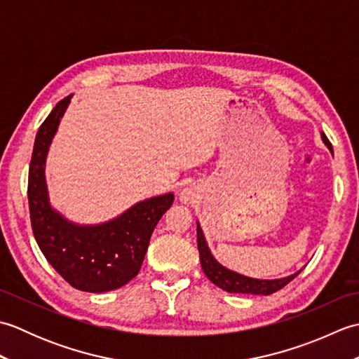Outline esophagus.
<instances>
[{
  "label": "esophagus",
  "mask_w": 359,
  "mask_h": 359,
  "mask_svg": "<svg viewBox=\"0 0 359 359\" xmlns=\"http://www.w3.org/2000/svg\"><path fill=\"white\" fill-rule=\"evenodd\" d=\"M194 199H196V194H194V191H193L191 188L182 189V193H180V201L182 202H184V203H193Z\"/></svg>",
  "instance_id": "esophagus-1"
}]
</instances>
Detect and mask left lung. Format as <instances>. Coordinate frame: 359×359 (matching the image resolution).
<instances>
[{"instance_id":"1","label":"left lung","mask_w":359,"mask_h":359,"mask_svg":"<svg viewBox=\"0 0 359 359\" xmlns=\"http://www.w3.org/2000/svg\"><path fill=\"white\" fill-rule=\"evenodd\" d=\"M323 142L325 147L330 149L333 154L332 143L327 140V137L321 134ZM197 248H199V256H201V265L203 273L207 274V278L212 282V284L217 285L219 288L225 290L228 293H243V294H271L278 292L282 287H285L290 280H293L297 274L302 271L297 270L296 273L290 274L285 278L279 279H257V278H250L245 274H241L238 271H233L226 269L222 264H220L217 259L211 255V250L205 239V234L201 228L199 220H197Z\"/></svg>"}]
</instances>
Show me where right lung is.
I'll return each mask as SVG.
<instances>
[{"mask_svg": "<svg viewBox=\"0 0 359 359\" xmlns=\"http://www.w3.org/2000/svg\"><path fill=\"white\" fill-rule=\"evenodd\" d=\"M71 98L57 103L35 137L27 185L30 222L38 247L60 276L81 292H111L140 271L151 234L172 205L174 194L149 197L94 225L75 224L53 208L46 184V157Z\"/></svg>", "mask_w": 359, "mask_h": 359, "instance_id": "right-lung-1", "label": "right lung"}]
</instances>
